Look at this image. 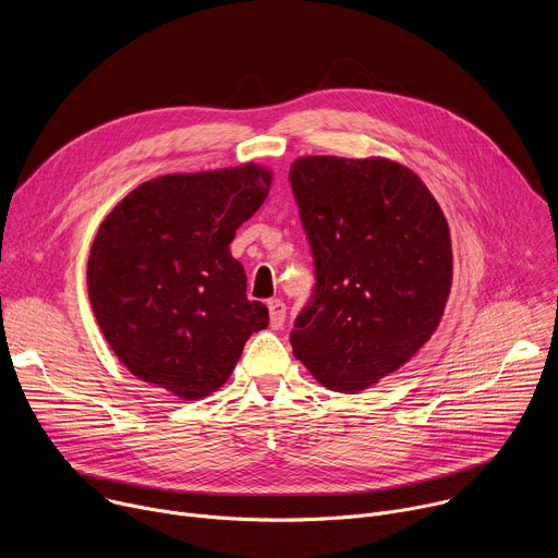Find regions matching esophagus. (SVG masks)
Wrapping results in <instances>:
<instances>
[{
    "mask_svg": "<svg viewBox=\"0 0 558 558\" xmlns=\"http://www.w3.org/2000/svg\"><path fill=\"white\" fill-rule=\"evenodd\" d=\"M267 308H269V323H271V327H274V329H282L284 317H287V306H284V302L278 300V298H271V300L267 302Z\"/></svg>",
    "mask_w": 558,
    "mask_h": 558,
    "instance_id": "34e87169",
    "label": "esophagus"
}]
</instances>
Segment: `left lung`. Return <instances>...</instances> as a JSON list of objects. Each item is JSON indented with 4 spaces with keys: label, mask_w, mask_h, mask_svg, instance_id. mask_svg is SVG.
Here are the masks:
<instances>
[{
    "label": "left lung",
    "mask_w": 558,
    "mask_h": 558,
    "mask_svg": "<svg viewBox=\"0 0 558 558\" xmlns=\"http://www.w3.org/2000/svg\"><path fill=\"white\" fill-rule=\"evenodd\" d=\"M289 181L317 280L293 355L323 386L360 392L437 331L452 284L448 220L424 181L384 156H300Z\"/></svg>",
    "instance_id": "left-lung-1"
}]
</instances>
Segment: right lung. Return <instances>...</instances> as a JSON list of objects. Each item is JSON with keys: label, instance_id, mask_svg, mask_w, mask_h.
I'll use <instances>...</instances> for the list:
<instances>
[{"label": "right lung", "instance_id": "obj_1", "mask_svg": "<svg viewBox=\"0 0 558 558\" xmlns=\"http://www.w3.org/2000/svg\"><path fill=\"white\" fill-rule=\"evenodd\" d=\"M274 174L245 163L166 174L132 190L99 225L88 295L119 362L181 400L216 392L252 333L269 325L247 300L229 245L265 203Z\"/></svg>", "mask_w": 558, "mask_h": 558}]
</instances>
